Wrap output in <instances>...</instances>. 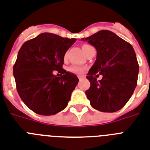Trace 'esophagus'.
<instances>
[{
    "label": "esophagus",
    "mask_w": 150,
    "mask_h": 150,
    "mask_svg": "<svg viewBox=\"0 0 150 150\" xmlns=\"http://www.w3.org/2000/svg\"><path fill=\"white\" fill-rule=\"evenodd\" d=\"M78 78H79V79L81 80V79H84V76H83V75H79V76H78Z\"/></svg>",
    "instance_id": "esophagus-1"
}]
</instances>
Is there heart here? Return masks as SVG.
Wrapping results in <instances>:
<instances>
[{
    "label": "heart",
    "instance_id": "b5f03b06",
    "mask_svg": "<svg viewBox=\"0 0 150 150\" xmlns=\"http://www.w3.org/2000/svg\"><path fill=\"white\" fill-rule=\"evenodd\" d=\"M90 47H92V46H90L89 45H82V51H83L84 53H86V52L87 51ZM69 71H71V72L75 73V74H80L82 71V69L80 68V67L78 66H71L69 68Z\"/></svg>",
    "mask_w": 150,
    "mask_h": 150
}]
</instances>
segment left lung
Here are the masks:
<instances>
[{
    "label": "left lung",
    "mask_w": 150,
    "mask_h": 150,
    "mask_svg": "<svg viewBox=\"0 0 150 150\" xmlns=\"http://www.w3.org/2000/svg\"><path fill=\"white\" fill-rule=\"evenodd\" d=\"M94 46L97 56L88 73L90 88L86 92L96 110L114 112L129 100L137 85L139 64L132 46L108 30L81 38ZM99 74L103 79L98 81Z\"/></svg>",
    "instance_id": "obj_1"
}]
</instances>
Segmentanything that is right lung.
Here are the masks:
<instances>
[{
    "mask_svg": "<svg viewBox=\"0 0 150 150\" xmlns=\"http://www.w3.org/2000/svg\"><path fill=\"white\" fill-rule=\"evenodd\" d=\"M75 40L42 33L24 42L19 50L13 69L17 91L35 113L54 115L68 105L79 80L62 65L64 54ZM54 71L61 73L60 77L53 74Z\"/></svg>",
    "mask_w": 150,
    "mask_h": 150,
    "instance_id": "add662e5",
    "label": "right lung"
}]
</instances>
